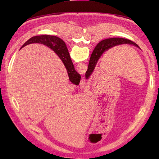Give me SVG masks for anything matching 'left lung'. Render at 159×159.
I'll return each mask as SVG.
<instances>
[{
    "label": "left lung",
    "instance_id": "obj_1",
    "mask_svg": "<svg viewBox=\"0 0 159 159\" xmlns=\"http://www.w3.org/2000/svg\"><path fill=\"white\" fill-rule=\"evenodd\" d=\"M124 44H133L138 47L137 44H136L133 41L123 38H109V39H105L102 42H100L95 48V49L90 57L88 68L85 73L86 78H88V77L92 73L98 60L104 52L107 51V50L115 46L121 45Z\"/></svg>",
    "mask_w": 159,
    "mask_h": 159
}]
</instances>
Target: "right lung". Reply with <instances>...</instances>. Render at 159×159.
Here are the masks:
<instances>
[{
    "instance_id": "obj_1",
    "label": "right lung",
    "mask_w": 159,
    "mask_h": 159,
    "mask_svg": "<svg viewBox=\"0 0 159 159\" xmlns=\"http://www.w3.org/2000/svg\"><path fill=\"white\" fill-rule=\"evenodd\" d=\"M32 43H39V44H44L54 50L63 61L67 71H68L69 80L71 81V82L74 84L80 83L81 76L75 71L74 64L70 58L68 48H67L65 42L61 38L51 35L33 36L23 44L21 48L22 47L32 44Z\"/></svg>"
}]
</instances>
